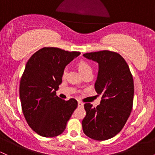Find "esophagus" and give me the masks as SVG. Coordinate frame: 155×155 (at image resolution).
Returning a JSON list of instances; mask_svg holds the SVG:
<instances>
[{
    "instance_id": "34e87169",
    "label": "esophagus",
    "mask_w": 155,
    "mask_h": 155,
    "mask_svg": "<svg viewBox=\"0 0 155 155\" xmlns=\"http://www.w3.org/2000/svg\"><path fill=\"white\" fill-rule=\"evenodd\" d=\"M78 106H79V107H82L84 106V104L82 102H81V101H78Z\"/></svg>"
}]
</instances>
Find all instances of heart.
Returning <instances> with one entry per match:
<instances>
[{
    "mask_svg": "<svg viewBox=\"0 0 155 155\" xmlns=\"http://www.w3.org/2000/svg\"><path fill=\"white\" fill-rule=\"evenodd\" d=\"M76 66H77L78 70L81 73L82 75H84L85 74H87V73L92 72V67L91 65H90V63H87V61L84 60H79V61L76 63ZM65 75H66V71H64L63 76L65 77Z\"/></svg>",
    "mask_w": 155,
    "mask_h": 155,
    "instance_id": "1",
    "label": "heart"
}]
</instances>
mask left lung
<instances>
[{
    "mask_svg": "<svg viewBox=\"0 0 155 155\" xmlns=\"http://www.w3.org/2000/svg\"><path fill=\"white\" fill-rule=\"evenodd\" d=\"M83 55L98 63L95 89L101 95L97 107L89 103L84 105L86 116L81 122L83 131L92 139L108 140L120 132L132 111L133 76L124 58L114 51L104 50Z\"/></svg>",
    "mask_w": 155,
    "mask_h": 155,
    "instance_id": "8db88e82",
    "label": "left lung"
}]
</instances>
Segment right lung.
Returning a JSON list of instances; mask_svg holds the SVG:
<instances>
[{
    "label": "right lung",
    "instance_id": "add662e5",
    "mask_svg": "<svg viewBox=\"0 0 155 155\" xmlns=\"http://www.w3.org/2000/svg\"><path fill=\"white\" fill-rule=\"evenodd\" d=\"M80 54L56 47H44L27 62L19 84V97L25 118L35 133L55 137L65 130L77 108L74 98L56 95L66 65Z\"/></svg>",
    "mask_w": 155,
    "mask_h": 155
}]
</instances>
